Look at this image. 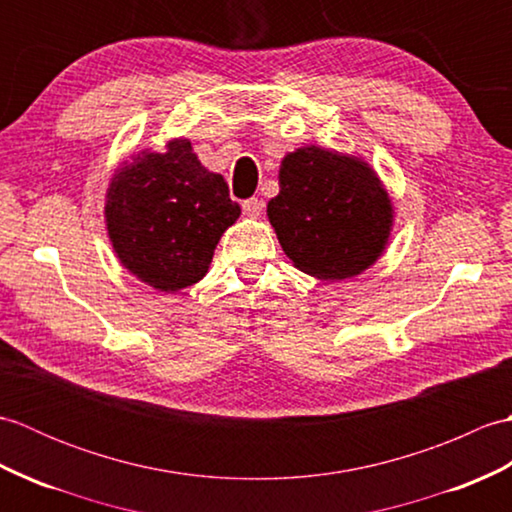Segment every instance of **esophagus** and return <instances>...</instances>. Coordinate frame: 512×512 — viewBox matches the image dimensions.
<instances>
[{
	"label": "esophagus",
	"mask_w": 512,
	"mask_h": 512,
	"mask_svg": "<svg viewBox=\"0 0 512 512\" xmlns=\"http://www.w3.org/2000/svg\"><path fill=\"white\" fill-rule=\"evenodd\" d=\"M242 209L248 217H259L264 211V202L257 200V198H248V200L242 202Z\"/></svg>",
	"instance_id": "1"
}]
</instances>
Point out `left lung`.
<instances>
[{
    "label": "left lung",
    "instance_id": "8db88e82",
    "mask_svg": "<svg viewBox=\"0 0 512 512\" xmlns=\"http://www.w3.org/2000/svg\"><path fill=\"white\" fill-rule=\"evenodd\" d=\"M268 220L297 268L336 281L363 273L383 253L391 204L365 162L303 147L281 162Z\"/></svg>",
    "mask_w": 512,
    "mask_h": 512
}]
</instances>
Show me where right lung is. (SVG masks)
<instances>
[{
    "label": "right lung",
    "mask_w": 512,
    "mask_h": 512,
    "mask_svg": "<svg viewBox=\"0 0 512 512\" xmlns=\"http://www.w3.org/2000/svg\"><path fill=\"white\" fill-rule=\"evenodd\" d=\"M239 213L224 178L200 165L189 140H173L167 154L134 158L114 176L105 204L118 259L165 292L206 275L217 242Z\"/></svg>",
    "instance_id": "obj_1"
}]
</instances>
